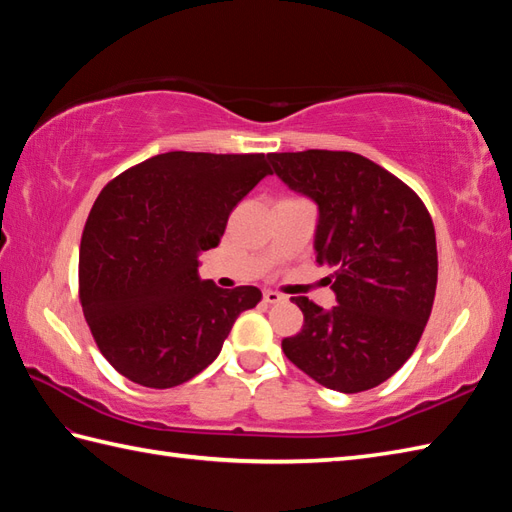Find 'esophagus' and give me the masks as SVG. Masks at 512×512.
<instances>
[{
  "instance_id": "1",
  "label": "esophagus",
  "mask_w": 512,
  "mask_h": 512,
  "mask_svg": "<svg viewBox=\"0 0 512 512\" xmlns=\"http://www.w3.org/2000/svg\"><path fill=\"white\" fill-rule=\"evenodd\" d=\"M284 299H286V297L279 295V292H275V290H266V292H264V301H266V303H281Z\"/></svg>"
}]
</instances>
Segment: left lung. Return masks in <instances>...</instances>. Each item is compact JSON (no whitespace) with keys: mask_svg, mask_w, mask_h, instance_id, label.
Listing matches in <instances>:
<instances>
[{"mask_svg":"<svg viewBox=\"0 0 512 512\" xmlns=\"http://www.w3.org/2000/svg\"><path fill=\"white\" fill-rule=\"evenodd\" d=\"M290 189L319 204L317 264L339 306L292 297L299 334L281 350L319 385L358 394L385 383L416 350L436 299V228L420 200L376 162L352 151L268 154Z\"/></svg>","mask_w":512,"mask_h":512,"instance_id":"left-lung-1","label":"left lung"}]
</instances>
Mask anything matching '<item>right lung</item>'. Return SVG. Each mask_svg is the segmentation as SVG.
<instances>
[{"mask_svg": "<svg viewBox=\"0 0 512 512\" xmlns=\"http://www.w3.org/2000/svg\"><path fill=\"white\" fill-rule=\"evenodd\" d=\"M268 173L264 154L169 151L105 184L81 235L79 299L118 374L151 389L187 383L257 306L255 286L202 281L198 255Z\"/></svg>", "mask_w": 512, "mask_h": 512, "instance_id": "obj_1", "label": "right lung"}]
</instances>
